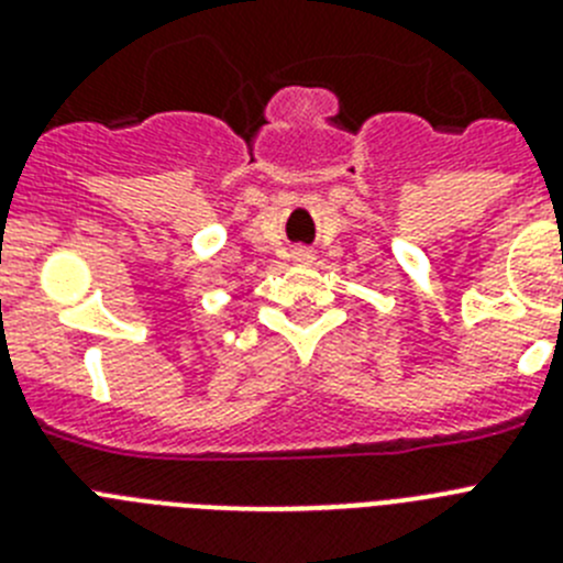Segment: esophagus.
<instances>
[{
    "label": "esophagus",
    "mask_w": 563,
    "mask_h": 563,
    "mask_svg": "<svg viewBox=\"0 0 563 563\" xmlns=\"http://www.w3.org/2000/svg\"><path fill=\"white\" fill-rule=\"evenodd\" d=\"M298 262H312V253L310 251H296Z\"/></svg>",
    "instance_id": "1"
}]
</instances>
